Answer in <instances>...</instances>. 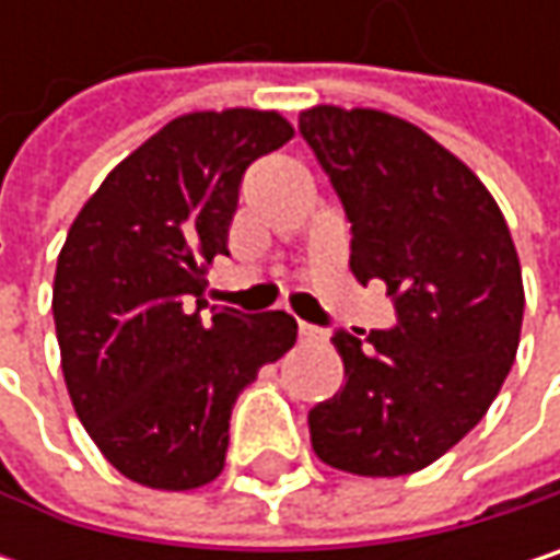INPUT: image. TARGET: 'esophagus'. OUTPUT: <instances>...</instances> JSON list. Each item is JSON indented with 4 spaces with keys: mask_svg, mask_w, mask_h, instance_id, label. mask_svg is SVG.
Returning <instances> with one entry per match:
<instances>
[{
    "mask_svg": "<svg viewBox=\"0 0 560 560\" xmlns=\"http://www.w3.org/2000/svg\"><path fill=\"white\" fill-rule=\"evenodd\" d=\"M298 334H301V340H324V330L314 327V324H301Z\"/></svg>",
    "mask_w": 560,
    "mask_h": 560,
    "instance_id": "esophagus-1",
    "label": "esophagus"
}]
</instances>
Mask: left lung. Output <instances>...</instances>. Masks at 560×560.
<instances>
[{
	"label": "left lung",
	"instance_id": "1",
	"mask_svg": "<svg viewBox=\"0 0 560 560\" xmlns=\"http://www.w3.org/2000/svg\"><path fill=\"white\" fill-rule=\"evenodd\" d=\"M298 129L353 223L350 272L386 281L398 324L334 334L343 386L307 411L314 454L357 477H405L447 454L503 389L522 334V266L487 184L424 129L311 106Z\"/></svg>",
	"mask_w": 560,
	"mask_h": 560
}]
</instances>
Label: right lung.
<instances>
[{
  "mask_svg": "<svg viewBox=\"0 0 560 560\" xmlns=\"http://www.w3.org/2000/svg\"><path fill=\"white\" fill-rule=\"evenodd\" d=\"M291 136L276 109L184 113L109 171L67 230L51 298L63 383L132 483L180 493L217 480L240 392L294 347L284 311L200 317L243 171Z\"/></svg>",
  "mask_w": 560,
  "mask_h": 560,
  "instance_id": "obj_1",
  "label": "right lung"
}]
</instances>
